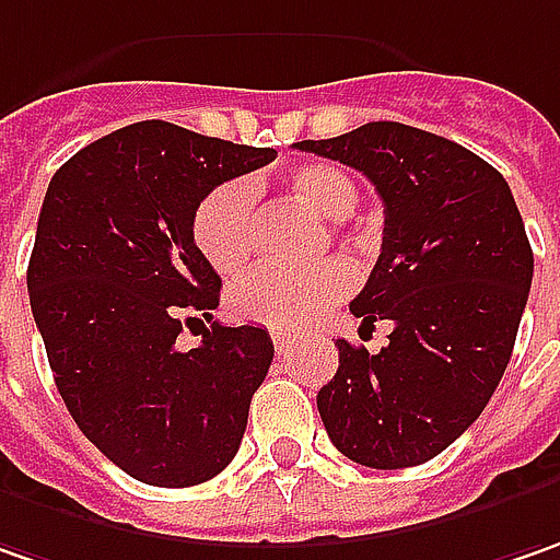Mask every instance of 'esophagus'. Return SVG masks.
Returning a JSON list of instances; mask_svg holds the SVG:
<instances>
[{
    "mask_svg": "<svg viewBox=\"0 0 560 560\" xmlns=\"http://www.w3.org/2000/svg\"><path fill=\"white\" fill-rule=\"evenodd\" d=\"M272 345H276V351L288 353V348H291V335L288 331H281V328H272Z\"/></svg>",
    "mask_w": 560,
    "mask_h": 560,
    "instance_id": "esophagus-1",
    "label": "esophagus"
}]
</instances>
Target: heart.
<instances>
[{
    "mask_svg": "<svg viewBox=\"0 0 560 560\" xmlns=\"http://www.w3.org/2000/svg\"><path fill=\"white\" fill-rule=\"evenodd\" d=\"M284 194L319 219H345L357 207V184L331 162H304L284 175ZM194 244L207 262L222 272H241L256 247V209L250 184L229 182L212 187L194 212ZM353 272L341 259H326L313 269L259 266L241 276L229 291V310L244 323L269 328H298L316 313L341 301Z\"/></svg>",
    "mask_w": 560,
    "mask_h": 560,
    "instance_id": "obj_1",
    "label": "heart"
}]
</instances>
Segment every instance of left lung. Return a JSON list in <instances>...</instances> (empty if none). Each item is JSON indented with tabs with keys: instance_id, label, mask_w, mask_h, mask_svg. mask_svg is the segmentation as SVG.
<instances>
[{
	"instance_id": "obj_1",
	"label": "left lung",
	"mask_w": 560,
	"mask_h": 560,
	"mask_svg": "<svg viewBox=\"0 0 560 560\" xmlns=\"http://www.w3.org/2000/svg\"><path fill=\"white\" fill-rule=\"evenodd\" d=\"M294 147L363 172L385 207L351 313L395 328L378 353L338 341V373L316 395L328 439L373 470L425 464L474 425L514 351L533 284L514 194L467 147L401 121Z\"/></svg>"
}]
</instances>
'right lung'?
<instances>
[{"label": "right lung", "instance_id": "1", "mask_svg": "<svg viewBox=\"0 0 560 560\" xmlns=\"http://www.w3.org/2000/svg\"><path fill=\"white\" fill-rule=\"evenodd\" d=\"M272 159L269 147L137 121L49 182L27 266L34 323L78 429L147 486L207 482L241 448L276 351L269 331L212 323L190 351L178 335L209 319L222 288L194 244V212Z\"/></svg>", "mask_w": 560, "mask_h": 560}]
</instances>
